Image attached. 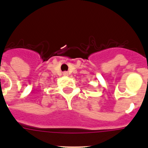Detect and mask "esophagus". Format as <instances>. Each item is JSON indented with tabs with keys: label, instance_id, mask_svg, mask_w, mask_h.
<instances>
[{
	"label": "esophagus",
	"instance_id": "34e87169",
	"mask_svg": "<svg viewBox=\"0 0 148 148\" xmlns=\"http://www.w3.org/2000/svg\"><path fill=\"white\" fill-rule=\"evenodd\" d=\"M63 75H64V76H68V72H64V73H63Z\"/></svg>",
	"mask_w": 148,
	"mask_h": 148
}]
</instances>
